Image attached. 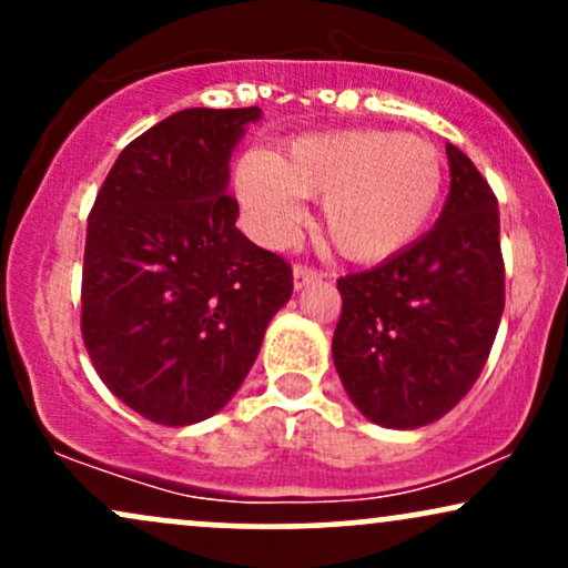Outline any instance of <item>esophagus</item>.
<instances>
[{"label": "esophagus", "mask_w": 568, "mask_h": 568, "mask_svg": "<svg viewBox=\"0 0 568 568\" xmlns=\"http://www.w3.org/2000/svg\"><path fill=\"white\" fill-rule=\"evenodd\" d=\"M321 277L323 275L317 270H310V266H296V270H293V288L302 291L310 283H317Z\"/></svg>", "instance_id": "esophagus-1"}]
</instances>
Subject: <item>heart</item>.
Returning <instances> with one entry per match:
<instances>
[{
    "mask_svg": "<svg viewBox=\"0 0 568 568\" xmlns=\"http://www.w3.org/2000/svg\"><path fill=\"white\" fill-rule=\"evenodd\" d=\"M443 189L438 149L393 130H323L253 149L234 165V192L266 243L304 221V200L323 197V232L349 262L374 264L419 237Z\"/></svg>",
    "mask_w": 568,
    "mask_h": 568,
    "instance_id": "obj_1",
    "label": "heart"
}]
</instances>
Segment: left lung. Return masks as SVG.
<instances>
[{"label": "left lung", "instance_id": "1", "mask_svg": "<svg viewBox=\"0 0 568 568\" xmlns=\"http://www.w3.org/2000/svg\"><path fill=\"white\" fill-rule=\"evenodd\" d=\"M446 154L452 186L433 230L336 283L338 379L387 429L433 425L470 393L505 310L497 197L465 152L446 143Z\"/></svg>", "mask_w": 568, "mask_h": 568}]
</instances>
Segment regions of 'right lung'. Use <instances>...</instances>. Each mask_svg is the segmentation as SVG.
<instances>
[{
    "instance_id": "1",
    "label": "right lung",
    "mask_w": 568,
    "mask_h": 568,
    "mask_svg": "<svg viewBox=\"0 0 568 568\" xmlns=\"http://www.w3.org/2000/svg\"><path fill=\"white\" fill-rule=\"evenodd\" d=\"M262 109H184L109 171L88 219L82 338L112 393L165 427L219 414L293 293L291 266L234 226L230 160Z\"/></svg>"
}]
</instances>
